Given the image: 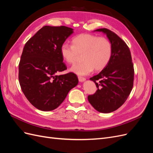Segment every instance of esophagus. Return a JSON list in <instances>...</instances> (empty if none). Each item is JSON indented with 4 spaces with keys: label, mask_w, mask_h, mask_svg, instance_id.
I'll return each instance as SVG.
<instances>
[{
    "label": "esophagus",
    "mask_w": 153,
    "mask_h": 153,
    "mask_svg": "<svg viewBox=\"0 0 153 153\" xmlns=\"http://www.w3.org/2000/svg\"><path fill=\"white\" fill-rule=\"evenodd\" d=\"M78 80H79V82H82L85 80V78L82 77V76H78Z\"/></svg>",
    "instance_id": "esophagus-1"
}]
</instances>
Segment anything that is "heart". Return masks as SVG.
Wrapping results in <instances>:
<instances>
[{
  "instance_id": "1",
  "label": "heart",
  "mask_w": 153,
  "mask_h": 153,
  "mask_svg": "<svg viewBox=\"0 0 153 153\" xmlns=\"http://www.w3.org/2000/svg\"><path fill=\"white\" fill-rule=\"evenodd\" d=\"M72 45L64 43L60 48L61 56L67 63L73 64L82 55L83 62L71 70L77 75H89L95 69H105L112 57L113 47L109 39L91 34H81L72 39Z\"/></svg>"
}]
</instances>
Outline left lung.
<instances>
[{"mask_svg":"<svg viewBox=\"0 0 153 153\" xmlns=\"http://www.w3.org/2000/svg\"><path fill=\"white\" fill-rule=\"evenodd\" d=\"M96 31L106 34L112 45L113 53L107 66L90 78L98 89L87 98L97 111L110 113L121 106L130 94L134 80L133 64L129 47L116 34L106 28Z\"/></svg>","mask_w":153,"mask_h":153,"instance_id":"8db88e82","label":"left lung"}]
</instances>
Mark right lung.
Returning a JSON list of instances; mask_svg holds the SVG:
<instances>
[{
  "mask_svg": "<svg viewBox=\"0 0 153 153\" xmlns=\"http://www.w3.org/2000/svg\"><path fill=\"white\" fill-rule=\"evenodd\" d=\"M73 30L66 26H44L24 46L18 80L27 99L40 110L57 108L78 84L75 73L56 75L67 69L60 48Z\"/></svg>",
  "mask_w": 153,
  "mask_h": 153,
  "instance_id": "obj_1",
  "label": "right lung"
}]
</instances>
